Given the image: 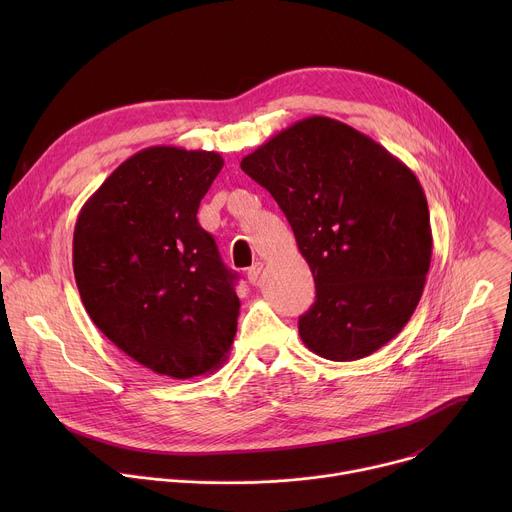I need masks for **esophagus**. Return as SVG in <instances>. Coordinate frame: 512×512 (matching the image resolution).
Masks as SVG:
<instances>
[{
    "label": "esophagus",
    "instance_id": "1",
    "mask_svg": "<svg viewBox=\"0 0 512 512\" xmlns=\"http://www.w3.org/2000/svg\"><path fill=\"white\" fill-rule=\"evenodd\" d=\"M261 271H263V263H261V261L253 263V265L247 269V279H249V283H257Z\"/></svg>",
    "mask_w": 512,
    "mask_h": 512
}]
</instances>
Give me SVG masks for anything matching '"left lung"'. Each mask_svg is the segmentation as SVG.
I'll return each instance as SVG.
<instances>
[{
    "label": "left lung",
    "mask_w": 512,
    "mask_h": 512,
    "mask_svg": "<svg viewBox=\"0 0 512 512\" xmlns=\"http://www.w3.org/2000/svg\"><path fill=\"white\" fill-rule=\"evenodd\" d=\"M241 168L275 198L316 281L300 316L304 344L346 362L373 354L413 316L431 261V227L415 174L354 127L308 117Z\"/></svg>",
    "instance_id": "1"
}]
</instances>
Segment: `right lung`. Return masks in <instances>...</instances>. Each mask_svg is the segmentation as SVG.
Segmentation results:
<instances>
[{
	"instance_id": "right-lung-1",
	"label": "right lung",
	"mask_w": 512,
	"mask_h": 512,
	"mask_svg": "<svg viewBox=\"0 0 512 512\" xmlns=\"http://www.w3.org/2000/svg\"><path fill=\"white\" fill-rule=\"evenodd\" d=\"M216 152L154 145L125 160L85 202L72 269L95 326L158 375L221 367L241 302L198 206L223 168Z\"/></svg>"
}]
</instances>
